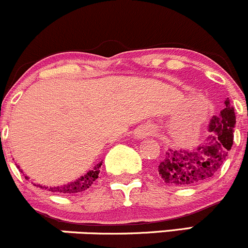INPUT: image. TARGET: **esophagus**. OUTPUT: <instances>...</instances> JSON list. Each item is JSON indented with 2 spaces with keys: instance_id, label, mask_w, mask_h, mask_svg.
Masks as SVG:
<instances>
[{
  "instance_id": "esophagus-1",
  "label": "esophagus",
  "mask_w": 248,
  "mask_h": 248,
  "mask_svg": "<svg viewBox=\"0 0 248 248\" xmlns=\"http://www.w3.org/2000/svg\"><path fill=\"white\" fill-rule=\"evenodd\" d=\"M152 134H153V130H152L151 128H147V127L139 129V132H138L139 138H146V137H149V135H152Z\"/></svg>"
}]
</instances>
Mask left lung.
<instances>
[{"label":"left lung","mask_w":248,"mask_h":248,"mask_svg":"<svg viewBox=\"0 0 248 248\" xmlns=\"http://www.w3.org/2000/svg\"><path fill=\"white\" fill-rule=\"evenodd\" d=\"M234 124V108L227 100L224 109L211 120L212 134L205 145L190 152L170 148L165 152L164 159L157 167L162 180L173 186L186 187L213 178L232 148Z\"/></svg>","instance_id":"obj_1"}]
</instances>
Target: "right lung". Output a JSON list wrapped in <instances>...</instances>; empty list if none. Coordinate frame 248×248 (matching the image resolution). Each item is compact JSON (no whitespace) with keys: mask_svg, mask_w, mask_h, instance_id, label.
I'll return each instance as SVG.
<instances>
[{"mask_svg":"<svg viewBox=\"0 0 248 248\" xmlns=\"http://www.w3.org/2000/svg\"><path fill=\"white\" fill-rule=\"evenodd\" d=\"M102 162L97 164L92 170H89L86 175L81 176L80 179L78 180L70 182V184L64 185V186L61 187H45L41 186V185H37L40 188L42 189H48L49 192H54V193H62V194H75V193H80L86 190L87 188L93 185V182L99 178V173H100V167H101ZM27 179V176H26Z\"/></svg>","mask_w":248,"mask_h":248,"instance_id":"obj_1","label":"right lung"}]
</instances>
